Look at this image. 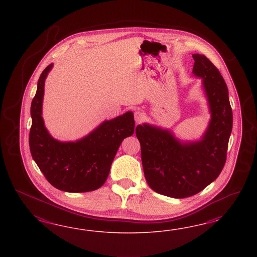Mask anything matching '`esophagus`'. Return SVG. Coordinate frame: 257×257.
Here are the masks:
<instances>
[{"mask_svg": "<svg viewBox=\"0 0 257 257\" xmlns=\"http://www.w3.org/2000/svg\"><path fill=\"white\" fill-rule=\"evenodd\" d=\"M145 117H146V116L143 112H141V111H136L135 112V120H136L137 123H140L141 121H143Z\"/></svg>", "mask_w": 257, "mask_h": 257, "instance_id": "1", "label": "esophagus"}]
</instances>
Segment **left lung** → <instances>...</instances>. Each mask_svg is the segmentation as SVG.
<instances>
[{"mask_svg":"<svg viewBox=\"0 0 257 257\" xmlns=\"http://www.w3.org/2000/svg\"><path fill=\"white\" fill-rule=\"evenodd\" d=\"M192 73L202 79L211 118L200 140H181L169 129L143 123L136 128L149 187L183 199L199 193L218 178L226 161L233 113L225 81L203 55H192Z\"/></svg>","mask_w":257,"mask_h":257,"instance_id":"1","label":"left lung"}]
</instances>
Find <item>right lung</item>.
I'll list each match as a JSON object with an SVG mask.
<instances>
[{
    "label": "right lung",
    "instance_id": "obj_1",
    "mask_svg": "<svg viewBox=\"0 0 257 257\" xmlns=\"http://www.w3.org/2000/svg\"><path fill=\"white\" fill-rule=\"evenodd\" d=\"M53 67L52 63L42 71L32 101L29 135L32 157L55 188L72 193L93 191L107 179L122 140L134 134V114L128 111L104 120L76 141L55 140L48 132L42 117L45 80Z\"/></svg>",
    "mask_w": 257,
    "mask_h": 257
}]
</instances>
